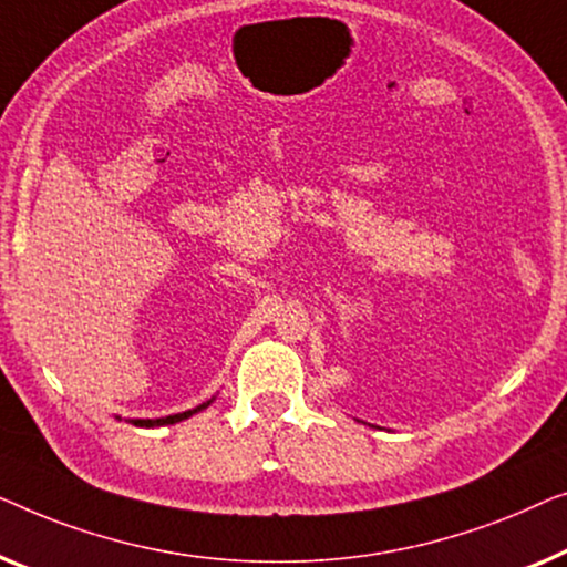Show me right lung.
I'll list each match as a JSON object with an SVG mask.
<instances>
[{
	"mask_svg": "<svg viewBox=\"0 0 567 567\" xmlns=\"http://www.w3.org/2000/svg\"><path fill=\"white\" fill-rule=\"evenodd\" d=\"M210 403H213V398H210V401H205L203 405H197V409H193V411H185V413H174V416H164V419H131V424H133V426H146V429H154V426H166V424H177V421H185V419L193 416V413H197V411L207 409V405H210Z\"/></svg>",
	"mask_w": 567,
	"mask_h": 567,
	"instance_id": "right-lung-1",
	"label": "right lung"
}]
</instances>
